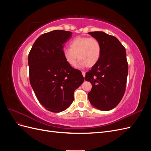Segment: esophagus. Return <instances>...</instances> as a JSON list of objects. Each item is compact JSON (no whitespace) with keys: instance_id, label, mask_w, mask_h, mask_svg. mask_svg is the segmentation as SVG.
<instances>
[{"instance_id":"34e87169","label":"esophagus","mask_w":151,"mask_h":151,"mask_svg":"<svg viewBox=\"0 0 151 151\" xmlns=\"http://www.w3.org/2000/svg\"><path fill=\"white\" fill-rule=\"evenodd\" d=\"M82 74H83V77H85V76H86V72H84V71H83V72H82Z\"/></svg>"}]
</instances>
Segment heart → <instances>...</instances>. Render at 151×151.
<instances>
[{
  "label": "heart",
  "mask_w": 151,
  "mask_h": 151,
  "mask_svg": "<svg viewBox=\"0 0 151 151\" xmlns=\"http://www.w3.org/2000/svg\"><path fill=\"white\" fill-rule=\"evenodd\" d=\"M70 48L63 50L65 62L71 67H74L80 60L79 67H91L96 63L101 57V47L95 38L78 36L73 39L69 44Z\"/></svg>",
  "instance_id": "obj_1"
}]
</instances>
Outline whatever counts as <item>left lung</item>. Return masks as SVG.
<instances>
[{
  "label": "left lung",
  "mask_w": 151,
  "mask_h": 151,
  "mask_svg": "<svg viewBox=\"0 0 151 151\" xmlns=\"http://www.w3.org/2000/svg\"><path fill=\"white\" fill-rule=\"evenodd\" d=\"M101 44L98 62L86 73L92 84L88 98L93 106L103 111L116 107L125 94L128 62L125 47L116 37L102 31L89 33Z\"/></svg>",
  "instance_id": "8db88e82"
}]
</instances>
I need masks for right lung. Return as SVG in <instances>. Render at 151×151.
<instances>
[{
	"label": "right lung",
	"mask_w": 151,
	"mask_h": 151,
	"mask_svg": "<svg viewBox=\"0 0 151 151\" xmlns=\"http://www.w3.org/2000/svg\"><path fill=\"white\" fill-rule=\"evenodd\" d=\"M71 37L72 32L63 30L44 33L29 53L31 86L42 106L54 113L70 106L74 91L84 81L81 72L68 65L63 57L64 43Z\"/></svg>",
	"instance_id": "add662e5"
}]
</instances>
